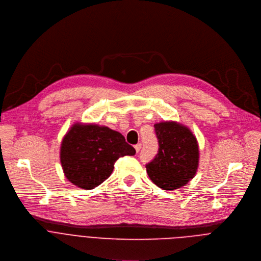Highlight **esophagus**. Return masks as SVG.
I'll list each match as a JSON object with an SVG mask.
<instances>
[{"mask_svg": "<svg viewBox=\"0 0 261 261\" xmlns=\"http://www.w3.org/2000/svg\"><path fill=\"white\" fill-rule=\"evenodd\" d=\"M141 148H142V144H141V143H139V144L135 145V149H136V152H137V153L141 150Z\"/></svg>", "mask_w": 261, "mask_h": 261, "instance_id": "obj_1", "label": "esophagus"}]
</instances>
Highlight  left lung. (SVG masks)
<instances>
[{"mask_svg":"<svg viewBox=\"0 0 261 261\" xmlns=\"http://www.w3.org/2000/svg\"><path fill=\"white\" fill-rule=\"evenodd\" d=\"M159 153L146 165L151 181L164 190H175L186 185L198 168L199 150L195 136L176 121L155 123Z\"/></svg>","mask_w":261,"mask_h":261,"instance_id":"obj_1","label":"left lung"}]
</instances>
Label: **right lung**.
Masks as SVG:
<instances>
[{"label": "right lung", "mask_w": 261, "mask_h": 261, "mask_svg": "<svg viewBox=\"0 0 261 261\" xmlns=\"http://www.w3.org/2000/svg\"><path fill=\"white\" fill-rule=\"evenodd\" d=\"M135 153L120 133L77 122L62 141L60 158L66 178L77 187L90 190L110 177L119 158Z\"/></svg>", "instance_id": "obj_1"}]
</instances>
